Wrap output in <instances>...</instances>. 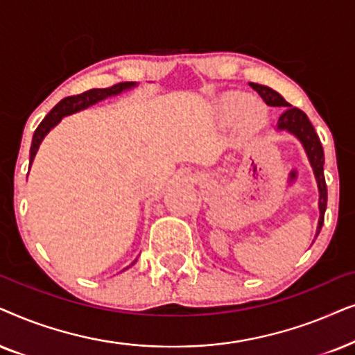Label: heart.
<instances>
[{"label":"heart","mask_w":355,"mask_h":355,"mask_svg":"<svg viewBox=\"0 0 355 355\" xmlns=\"http://www.w3.org/2000/svg\"><path fill=\"white\" fill-rule=\"evenodd\" d=\"M216 118L220 125L229 126L237 121L239 133L252 136L263 128L268 121V112L261 102L253 101L248 94L225 92L216 101Z\"/></svg>","instance_id":"obj_1"}]
</instances>
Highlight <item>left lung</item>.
I'll return each mask as SVG.
<instances>
[{"mask_svg":"<svg viewBox=\"0 0 355 355\" xmlns=\"http://www.w3.org/2000/svg\"><path fill=\"white\" fill-rule=\"evenodd\" d=\"M254 91H257L266 105L269 107H282L284 112L277 120L276 130L277 131H287L292 136H295L297 139L300 141V144L304 146L306 157H309V162L313 168V175L316 178V183H318V191H320V219H318V227H316V235L320 234L321 225H323L324 220V211H326V202H328V190H326V182H324V153L323 146L320 143L318 135L315 133L313 125H311L309 116L305 115L300 108L292 107L289 102H286V98L281 96L279 92H276L274 89L268 86H261V84L250 83Z\"/></svg>","mask_w":355,"mask_h":355,"instance_id":"obj_1","label":"left lung"}]
</instances>
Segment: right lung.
I'll return each instance as SVG.
<instances>
[{"label": "right lung", "mask_w": 355, "mask_h": 355, "mask_svg": "<svg viewBox=\"0 0 355 355\" xmlns=\"http://www.w3.org/2000/svg\"><path fill=\"white\" fill-rule=\"evenodd\" d=\"M138 86V83H120L115 84V86L107 87V89H91V91H86L79 96H71L66 97L63 101H60L56 105L51 108L49 115H46L39 126H37L34 136H32V144H31V164L34 162L37 150H39L42 141L46 135L50 133V130H53L56 125L61 121V118L73 115L76 112L86 110L91 105H96L97 102H102L103 98L118 96V94L130 91Z\"/></svg>", "instance_id": "obj_1"}]
</instances>
